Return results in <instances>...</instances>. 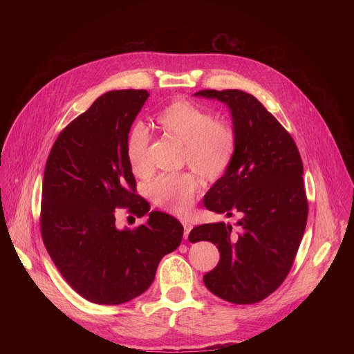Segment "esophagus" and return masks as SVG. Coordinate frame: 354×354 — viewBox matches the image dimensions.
<instances>
[{"label":"esophagus","mask_w":354,"mask_h":354,"mask_svg":"<svg viewBox=\"0 0 354 354\" xmlns=\"http://www.w3.org/2000/svg\"><path fill=\"white\" fill-rule=\"evenodd\" d=\"M183 228H185V239H187L189 236V232L192 230V224L189 221H183Z\"/></svg>","instance_id":"34e87169"}]
</instances>
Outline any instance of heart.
<instances>
[{
    "label": "heart",
    "mask_w": 354,
    "mask_h": 354,
    "mask_svg": "<svg viewBox=\"0 0 354 354\" xmlns=\"http://www.w3.org/2000/svg\"><path fill=\"white\" fill-rule=\"evenodd\" d=\"M157 123L164 133L185 144L183 161L201 176L216 180L231 167L238 137L234 126L189 100L179 99L165 106L157 115ZM149 130L142 123L130 127L124 153L131 172L138 178L151 174L148 157ZM149 197L154 203L176 216H185L198 192V179L193 172L164 174L151 182Z\"/></svg>",
    "instance_id": "obj_1"
}]
</instances>
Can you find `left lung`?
Returning a JSON list of instances; mask_svg holds the SVG:
<instances>
[{"label": "left lung", "instance_id": "left-lung-1", "mask_svg": "<svg viewBox=\"0 0 354 354\" xmlns=\"http://www.w3.org/2000/svg\"><path fill=\"white\" fill-rule=\"evenodd\" d=\"M194 95L227 104L238 137L231 167L203 203L212 212L228 217L239 213L242 218L236 232L224 223L197 225L189 241H210L220 250L218 265L203 277L214 295L232 304H255L281 286L306 231L302 161L290 133L254 95L239 89Z\"/></svg>", "mask_w": 354, "mask_h": 354}]
</instances>
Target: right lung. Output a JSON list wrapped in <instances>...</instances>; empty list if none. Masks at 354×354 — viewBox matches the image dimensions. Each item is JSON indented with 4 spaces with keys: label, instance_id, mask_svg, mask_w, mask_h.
Segmentation results:
<instances>
[{
    "label": "right lung",
    "instance_id": "right-lung-1",
    "mask_svg": "<svg viewBox=\"0 0 354 354\" xmlns=\"http://www.w3.org/2000/svg\"><path fill=\"white\" fill-rule=\"evenodd\" d=\"M149 93L109 91L67 124L46 161L40 232L64 280L85 299L119 306L154 281L160 261L182 241L183 227L151 212L134 230L116 227V209L138 218L151 206L137 194L126 136Z\"/></svg>",
    "mask_w": 354,
    "mask_h": 354
}]
</instances>
